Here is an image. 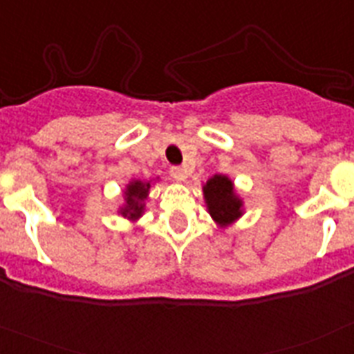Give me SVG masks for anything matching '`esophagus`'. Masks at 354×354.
Returning a JSON list of instances; mask_svg holds the SVG:
<instances>
[{"mask_svg":"<svg viewBox=\"0 0 354 354\" xmlns=\"http://www.w3.org/2000/svg\"><path fill=\"white\" fill-rule=\"evenodd\" d=\"M170 175H171V177H174L175 180H179V183H183V180L186 179V170H184V168H180V167H174L170 170Z\"/></svg>","mask_w":354,"mask_h":354,"instance_id":"34e87169","label":"esophagus"}]
</instances>
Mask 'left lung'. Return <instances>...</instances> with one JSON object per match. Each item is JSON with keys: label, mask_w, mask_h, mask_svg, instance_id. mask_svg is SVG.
Returning <instances> with one entry per match:
<instances>
[{"label": "left lung", "mask_w": 354, "mask_h": 354, "mask_svg": "<svg viewBox=\"0 0 354 354\" xmlns=\"http://www.w3.org/2000/svg\"><path fill=\"white\" fill-rule=\"evenodd\" d=\"M204 198L209 214L220 227H228L243 216V200L227 175H212L204 184Z\"/></svg>", "instance_id": "8db88e82"}]
</instances>
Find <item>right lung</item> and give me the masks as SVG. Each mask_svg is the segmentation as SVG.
Listing matches in <instances>:
<instances>
[{
	"mask_svg": "<svg viewBox=\"0 0 354 354\" xmlns=\"http://www.w3.org/2000/svg\"><path fill=\"white\" fill-rule=\"evenodd\" d=\"M150 183H143V180H131L127 184L126 192H124V198L126 204L120 209V214L131 221H136L140 216L145 211V200L149 195Z\"/></svg>",
	"mask_w": 354,
	"mask_h": 354,
	"instance_id": "obj_1",
	"label": "right lung"
}]
</instances>
